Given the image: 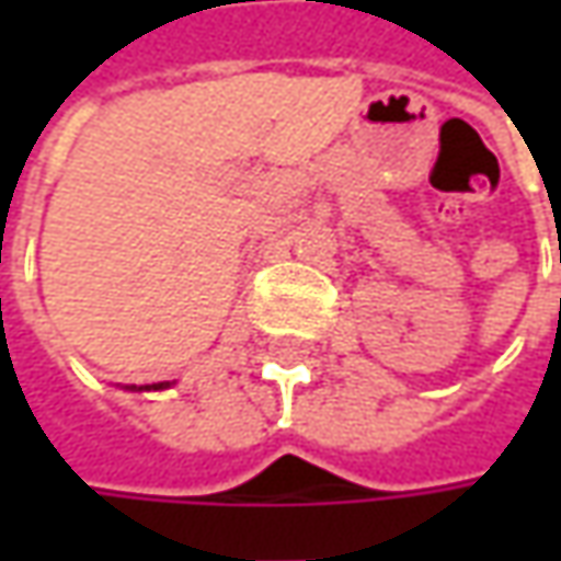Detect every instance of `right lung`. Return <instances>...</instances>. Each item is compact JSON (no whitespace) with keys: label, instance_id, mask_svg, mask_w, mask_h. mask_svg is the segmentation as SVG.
Segmentation results:
<instances>
[{"label":"right lung","instance_id":"right-lung-1","mask_svg":"<svg viewBox=\"0 0 561 561\" xmlns=\"http://www.w3.org/2000/svg\"><path fill=\"white\" fill-rule=\"evenodd\" d=\"M164 387H171V383H168V380H164V383H142V387H137V383H127L124 390L137 393V390H164Z\"/></svg>","mask_w":561,"mask_h":561}]
</instances>
